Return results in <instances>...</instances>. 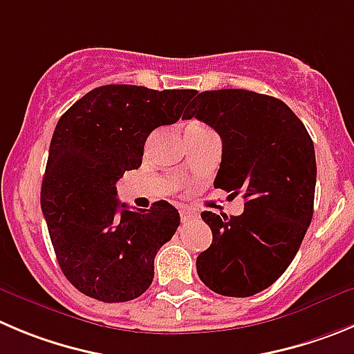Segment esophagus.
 <instances>
[{
  "label": "esophagus",
  "mask_w": 354,
  "mask_h": 354,
  "mask_svg": "<svg viewBox=\"0 0 354 354\" xmlns=\"http://www.w3.org/2000/svg\"><path fill=\"white\" fill-rule=\"evenodd\" d=\"M180 216H181V222H192V220H196L199 214H197L196 209H192V207H181L180 209Z\"/></svg>",
  "instance_id": "34e87169"
}]
</instances>
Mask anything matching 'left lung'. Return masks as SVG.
I'll return each instance as SVG.
<instances>
[{
    "mask_svg": "<svg viewBox=\"0 0 354 354\" xmlns=\"http://www.w3.org/2000/svg\"><path fill=\"white\" fill-rule=\"evenodd\" d=\"M183 117L220 134L214 188L244 197L239 216L201 213L213 243L197 257V274L220 295L252 297L288 269L311 223L315 145L281 99L243 88L201 92Z\"/></svg>",
    "mask_w": 354,
    "mask_h": 354,
    "instance_id": "1",
    "label": "left lung"
}]
</instances>
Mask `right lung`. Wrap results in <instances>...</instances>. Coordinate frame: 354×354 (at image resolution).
<instances>
[{"mask_svg": "<svg viewBox=\"0 0 354 354\" xmlns=\"http://www.w3.org/2000/svg\"><path fill=\"white\" fill-rule=\"evenodd\" d=\"M190 88L102 85L78 99L55 125L41 183V211L61 270L102 302L138 299L153 281V260L176 232L167 201L131 211L117 181L138 169L153 129L180 120Z\"/></svg>", "mask_w": 354, "mask_h": 354, "instance_id": "1", "label": "right lung"}]
</instances>
